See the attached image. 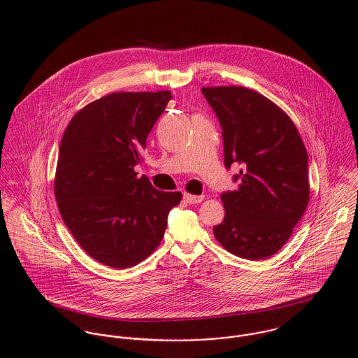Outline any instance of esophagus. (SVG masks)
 I'll list each match as a JSON object with an SVG mask.
<instances>
[{
  "label": "esophagus",
  "instance_id": "esophagus-1",
  "mask_svg": "<svg viewBox=\"0 0 358 358\" xmlns=\"http://www.w3.org/2000/svg\"><path fill=\"white\" fill-rule=\"evenodd\" d=\"M183 199H185V201L189 203V204H199V203H201V201L204 200V196H193V194L185 193V194H183Z\"/></svg>",
  "mask_w": 358,
  "mask_h": 358
}]
</instances>
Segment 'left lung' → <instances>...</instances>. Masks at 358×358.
I'll use <instances>...</instances> for the list:
<instances>
[{"instance_id":"obj_1","label":"left lung","mask_w":358,"mask_h":358,"mask_svg":"<svg viewBox=\"0 0 358 358\" xmlns=\"http://www.w3.org/2000/svg\"><path fill=\"white\" fill-rule=\"evenodd\" d=\"M215 111L224 166L240 164L237 190L220 196L224 219L213 227L230 254L260 260L280 251L308 204L306 148L292 120L245 87L203 88Z\"/></svg>"}]
</instances>
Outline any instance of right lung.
<instances>
[{
  "label": "right lung",
  "mask_w": 358,
  "mask_h": 358,
  "mask_svg": "<svg viewBox=\"0 0 358 358\" xmlns=\"http://www.w3.org/2000/svg\"><path fill=\"white\" fill-rule=\"evenodd\" d=\"M171 99L169 91L114 92L81 108L63 134L56 203L76 241L102 264L128 268L152 255L182 200L134 169Z\"/></svg>",
  "instance_id": "1"
}]
</instances>
